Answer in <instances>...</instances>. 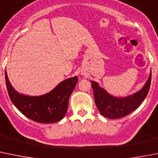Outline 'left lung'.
I'll return each instance as SVG.
<instances>
[{"mask_svg": "<svg viewBox=\"0 0 158 158\" xmlns=\"http://www.w3.org/2000/svg\"><path fill=\"white\" fill-rule=\"evenodd\" d=\"M151 82V73L149 79L140 91L124 98L112 96L104 89L99 86L97 82H92L95 102L99 113L109 119H118L127 116L136 110L144 100L149 92Z\"/></svg>", "mask_w": 158, "mask_h": 158, "instance_id": "obj_1", "label": "left lung"}]
</instances>
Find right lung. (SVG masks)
Masks as SVG:
<instances>
[{"label": "right lung", "instance_id": "1", "mask_svg": "<svg viewBox=\"0 0 158 158\" xmlns=\"http://www.w3.org/2000/svg\"><path fill=\"white\" fill-rule=\"evenodd\" d=\"M5 82L10 100L24 116L38 123H51L59 121L65 116L69 99L77 83L78 77L65 79L52 91L41 96L19 94L9 82L6 72Z\"/></svg>", "mask_w": 158, "mask_h": 158}]
</instances>
